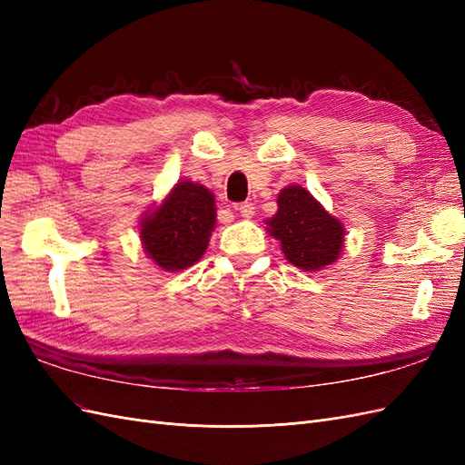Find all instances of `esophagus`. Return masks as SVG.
<instances>
[{"label": "esophagus", "instance_id": "esophagus-1", "mask_svg": "<svg viewBox=\"0 0 465 465\" xmlns=\"http://www.w3.org/2000/svg\"><path fill=\"white\" fill-rule=\"evenodd\" d=\"M254 203H252V202H242V203H238L236 205V211H238V213H241L242 217H252V215H254Z\"/></svg>", "mask_w": 465, "mask_h": 465}]
</instances>
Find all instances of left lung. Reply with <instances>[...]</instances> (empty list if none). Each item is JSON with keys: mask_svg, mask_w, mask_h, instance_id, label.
I'll return each instance as SVG.
<instances>
[{"mask_svg": "<svg viewBox=\"0 0 465 465\" xmlns=\"http://www.w3.org/2000/svg\"><path fill=\"white\" fill-rule=\"evenodd\" d=\"M277 213L267 219V232L281 242L285 258L304 272H318L341 254L345 229L312 193L301 186L279 192Z\"/></svg>", "mask_w": 465, "mask_h": 465, "instance_id": "8db88e82", "label": "left lung"}]
</instances>
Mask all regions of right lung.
Instances as JSON below:
<instances>
[{"instance_id":"add662e5","label":"right lung","mask_w":465,"mask_h":465,"mask_svg":"<svg viewBox=\"0 0 465 465\" xmlns=\"http://www.w3.org/2000/svg\"><path fill=\"white\" fill-rule=\"evenodd\" d=\"M215 221V195L202 184L182 180L142 219L139 234L145 254L166 272L186 270L203 256Z\"/></svg>"}]
</instances>
